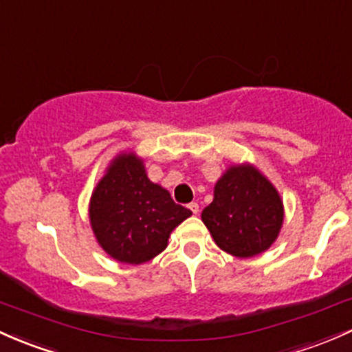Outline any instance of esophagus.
Listing matches in <instances>:
<instances>
[{"label": "esophagus", "mask_w": 352, "mask_h": 352, "mask_svg": "<svg viewBox=\"0 0 352 352\" xmlns=\"http://www.w3.org/2000/svg\"><path fill=\"white\" fill-rule=\"evenodd\" d=\"M188 208H190V210L192 211V214H198V211H199L198 203H190V205H188Z\"/></svg>", "instance_id": "esophagus-1"}]
</instances>
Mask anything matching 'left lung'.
Returning a JSON list of instances; mask_svg holds the SVG:
<instances>
[{
  "instance_id": "1",
  "label": "left lung",
  "mask_w": 352,
  "mask_h": 352,
  "mask_svg": "<svg viewBox=\"0 0 352 352\" xmlns=\"http://www.w3.org/2000/svg\"><path fill=\"white\" fill-rule=\"evenodd\" d=\"M223 252L248 258L277 240L283 221L278 191L252 164L232 166L214 184V198L201 213Z\"/></svg>"
}]
</instances>
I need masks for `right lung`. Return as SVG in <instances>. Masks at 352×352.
<instances>
[{"label":"right lung","instance_id":"right-lung-1","mask_svg":"<svg viewBox=\"0 0 352 352\" xmlns=\"http://www.w3.org/2000/svg\"><path fill=\"white\" fill-rule=\"evenodd\" d=\"M89 214L100 247L117 262L139 265L168 247L171 232L191 211L149 181L142 160L122 153L94 190Z\"/></svg>","mask_w":352,"mask_h":352}]
</instances>
